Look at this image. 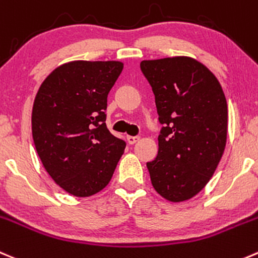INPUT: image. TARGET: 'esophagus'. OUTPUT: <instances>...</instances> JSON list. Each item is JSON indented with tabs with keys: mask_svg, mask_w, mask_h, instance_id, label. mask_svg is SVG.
Segmentation results:
<instances>
[{
	"mask_svg": "<svg viewBox=\"0 0 258 258\" xmlns=\"http://www.w3.org/2000/svg\"><path fill=\"white\" fill-rule=\"evenodd\" d=\"M139 140H140L139 136H127V142H128L130 145L136 144V142L139 141Z\"/></svg>",
	"mask_w": 258,
	"mask_h": 258,
	"instance_id": "esophagus-1",
	"label": "esophagus"
}]
</instances>
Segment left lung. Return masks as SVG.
<instances>
[{
	"mask_svg": "<svg viewBox=\"0 0 258 258\" xmlns=\"http://www.w3.org/2000/svg\"><path fill=\"white\" fill-rule=\"evenodd\" d=\"M155 94L159 152L147 162L152 186L170 202L197 196L211 180L227 141V101L214 74L186 56L144 60Z\"/></svg>",
	"mask_w": 258,
	"mask_h": 258,
	"instance_id": "obj_1",
	"label": "left lung"
}]
</instances>
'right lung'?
Segmentation results:
<instances>
[{"label": "right lung", "instance_id": "add662e5", "mask_svg": "<svg viewBox=\"0 0 258 258\" xmlns=\"http://www.w3.org/2000/svg\"><path fill=\"white\" fill-rule=\"evenodd\" d=\"M119 61H72L47 76L32 107V139L47 174L76 197H91L112 179L126 142L106 126L107 97Z\"/></svg>", "mask_w": 258, "mask_h": 258}]
</instances>
